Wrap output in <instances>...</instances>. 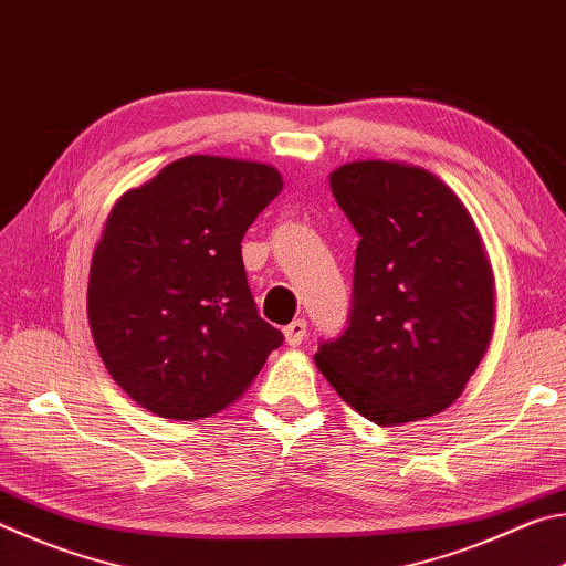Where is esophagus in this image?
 <instances>
[{
    "mask_svg": "<svg viewBox=\"0 0 566 566\" xmlns=\"http://www.w3.org/2000/svg\"><path fill=\"white\" fill-rule=\"evenodd\" d=\"M306 337V322L304 319H294L292 324H286L284 327V339L290 347H300Z\"/></svg>",
    "mask_w": 566,
    "mask_h": 566,
    "instance_id": "esophagus-1",
    "label": "esophagus"
}]
</instances>
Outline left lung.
<instances>
[{"label": "left lung", "mask_w": 566, "mask_h": 566, "mask_svg": "<svg viewBox=\"0 0 566 566\" xmlns=\"http://www.w3.org/2000/svg\"><path fill=\"white\" fill-rule=\"evenodd\" d=\"M329 187L359 244L349 324L314 361L379 427L444 411L494 332V274L474 219L442 179L401 161H352Z\"/></svg>", "instance_id": "8db88e82"}]
</instances>
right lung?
<instances>
[{"mask_svg": "<svg viewBox=\"0 0 566 566\" xmlns=\"http://www.w3.org/2000/svg\"><path fill=\"white\" fill-rule=\"evenodd\" d=\"M270 165L191 155L109 212L87 317L112 379L165 419H202L244 395L282 332L256 312L242 239L282 191Z\"/></svg>", "mask_w": 566, "mask_h": 566, "instance_id": "right-lung-1", "label": "right lung"}]
</instances>
